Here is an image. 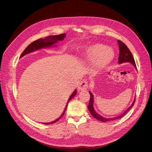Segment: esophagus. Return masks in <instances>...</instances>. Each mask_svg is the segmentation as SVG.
I'll list each match as a JSON object with an SVG mask.
<instances>
[{"label": "esophagus", "instance_id": "esophagus-1", "mask_svg": "<svg viewBox=\"0 0 152 152\" xmlns=\"http://www.w3.org/2000/svg\"><path fill=\"white\" fill-rule=\"evenodd\" d=\"M87 87H88L87 82L86 80H82L79 83V86H78V89L80 91H84L87 89Z\"/></svg>", "mask_w": 152, "mask_h": 152}]
</instances>
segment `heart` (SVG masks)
I'll list each match as a JSON object with an SVG mask.
<instances>
[{
  "label": "heart",
  "mask_w": 152,
  "mask_h": 152,
  "mask_svg": "<svg viewBox=\"0 0 152 152\" xmlns=\"http://www.w3.org/2000/svg\"><path fill=\"white\" fill-rule=\"evenodd\" d=\"M111 49L102 44H95L86 50L84 56L87 61H95L94 66L96 72L102 70L111 61L113 58Z\"/></svg>",
  "instance_id": "1"
}]
</instances>
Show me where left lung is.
<instances>
[{"mask_svg":"<svg viewBox=\"0 0 152 152\" xmlns=\"http://www.w3.org/2000/svg\"><path fill=\"white\" fill-rule=\"evenodd\" d=\"M118 44L119 49H120V54H119L118 63L119 64H121V63H123L129 62L132 64V65L136 68V69H137L134 59V58H133V56H132L131 52L130 51V50L129 49V48L127 47V45L124 42H122V41L119 40H118ZM89 94H90V100H89V104H88V106H87V108H88L89 111L90 113L91 114L92 116L94 117L95 118L97 119V120L103 122L117 120V119L121 118L122 117H124L129 112V110L133 107V106H134L135 101H136V99H134V102H132V104L126 110L125 112H124L122 114H121V115H118L116 117H113V118H104L102 115H99L98 113H96V112L95 111V110L94 109V107H93L94 96H93V94L91 93V92H89Z\"/></svg>","mask_w":152,"mask_h":152,"instance_id":"obj_1","label":"left lung"}]
</instances>
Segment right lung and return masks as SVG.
<instances>
[{"mask_svg":"<svg viewBox=\"0 0 152 152\" xmlns=\"http://www.w3.org/2000/svg\"><path fill=\"white\" fill-rule=\"evenodd\" d=\"M66 34H62L60 35H50L49 37H45V39H39L37 40L34 41L33 42H31L29 45L26 47V48L23 50V52L22 53V54H21L20 58L23 57L25 55H26V54L31 53L33 51H35V50H38L39 49L41 48H46V47H50L51 45H53V44H54L55 43L58 42V41L59 40H63V39L65 38ZM77 94V90H75L74 92L72 94V95L70 96V98H69L68 100V102L66 103V106L65 107V110H64V112L61 115V116L59 117L57 120L54 121L50 123H43L44 124H54L56 122L58 121L59 119H60L63 116L64 113H65L66 108H67V105L68 102H70V101L74 97V96L76 95Z\"/></svg>","mask_w":152,"mask_h":152,"instance_id":"obj_1","label":"right lung"}]
</instances>
